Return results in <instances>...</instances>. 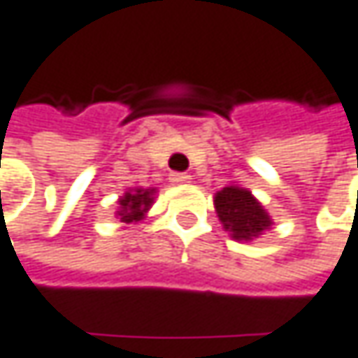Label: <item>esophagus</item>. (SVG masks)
I'll return each instance as SVG.
<instances>
[{"instance_id": "34e87169", "label": "esophagus", "mask_w": 358, "mask_h": 358, "mask_svg": "<svg viewBox=\"0 0 358 358\" xmlns=\"http://www.w3.org/2000/svg\"><path fill=\"white\" fill-rule=\"evenodd\" d=\"M191 180H193V178L189 173H180V171H173L169 176V182H173V185H189Z\"/></svg>"}]
</instances>
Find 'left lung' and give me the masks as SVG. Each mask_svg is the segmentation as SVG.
<instances>
[{
  "label": "left lung",
  "instance_id": "obj_1",
  "mask_svg": "<svg viewBox=\"0 0 358 358\" xmlns=\"http://www.w3.org/2000/svg\"><path fill=\"white\" fill-rule=\"evenodd\" d=\"M214 208L222 229L239 243H250L273 227V218L264 206L252 195V191L239 185H229L218 191L214 195Z\"/></svg>",
  "mask_w": 358,
  "mask_h": 358
}]
</instances>
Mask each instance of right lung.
Wrapping results in <instances>:
<instances>
[{"label": "right lung", "mask_w": 358, "mask_h": 358, "mask_svg": "<svg viewBox=\"0 0 358 358\" xmlns=\"http://www.w3.org/2000/svg\"><path fill=\"white\" fill-rule=\"evenodd\" d=\"M155 195L157 189L148 187H136V189H127L119 199H117V212L115 218L123 224H131V222H140L146 218L148 210L155 203Z\"/></svg>", "instance_id": "add662e5"}]
</instances>
